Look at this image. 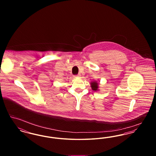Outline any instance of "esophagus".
<instances>
[{
  "mask_svg": "<svg viewBox=\"0 0 156 156\" xmlns=\"http://www.w3.org/2000/svg\"><path fill=\"white\" fill-rule=\"evenodd\" d=\"M81 76V74H80L74 75L75 77H79V76Z\"/></svg>",
  "mask_w": 156,
  "mask_h": 156,
  "instance_id": "obj_1",
  "label": "esophagus"
}]
</instances>
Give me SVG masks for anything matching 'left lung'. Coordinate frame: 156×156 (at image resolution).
<instances>
[{
  "mask_svg": "<svg viewBox=\"0 0 156 156\" xmlns=\"http://www.w3.org/2000/svg\"><path fill=\"white\" fill-rule=\"evenodd\" d=\"M90 85H91V88H92V90H94L95 91L98 90V83H97V82H92L90 83Z\"/></svg>",
  "mask_w": 156,
  "mask_h": 156,
  "instance_id": "1",
  "label": "left lung"
}]
</instances>
